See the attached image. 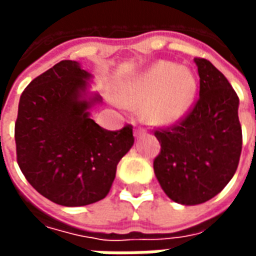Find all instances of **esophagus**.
<instances>
[{"label":"esophagus","instance_id":"obj_1","mask_svg":"<svg viewBox=\"0 0 256 256\" xmlns=\"http://www.w3.org/2000/svg\"><path fill=\"white\" fill-rule=\"evenodd\" d=\"M142 133H144V128H137L136 130H134V134H136V136H140V134H142Z\"/></svg>","mask_w":256,"mask_h":256}]
</instances>
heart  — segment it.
Instances as JSON below:
<instances>
[{"label": "heart", "mask_w": 256, "mask_h": 256, "mask_svg": "<svg viewBox=\"0 0 256 256\" xmlns=\"http://www.w3.org/2000/svg\"><path fill=\"white\" fill-rule=\"evenodd\" d=\"M196 76L188 67L158 62L120 88L123 106H142V118L152 124H170L188 112L196 94Z\"/></svg>", "instance_id": "obj_1"}]
</instances>
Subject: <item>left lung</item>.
Returning a JSON list of instances; mask_svg holds the SVG:
<instances>
[{
    "label": "left lung",
    "instance_id": "left-lung-1",
    "mask_svg": "<svg viewBox=\"0 0 256 256\" xmlns=\"http://www.w3.org/2000/svg\"><path fill=\"white\" fill-rule=\"evenodd\" d=\"M194 63L198 98L176 124L155 128L160 142L155 176L167 196L185 206L204 203L225 188L242 145L236 92L208 60L196 58Z\"/></svg>",
    "mask_w": 256,
    "mask_h": 256
}]
</instances>
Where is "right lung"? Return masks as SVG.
<instances>
[{"instance_id": "obj_1", "label": "right lung", "mask_w": 256, "mask_h": 256, "mask_svg": "<svg viewBox=\"0 0 256 256\" xmlns=\"http://www.w3.org/2000/svg\"><path fill=\"white\" fill-rule=\"evenodd\" d=\"M90 74L63 60L32 79L20 96L14 141L18 164L36 192L67 207L110 192L119 160L133 146V126L106 130L90 119L98 96L84 98Z\"/></svg>"}]
</instances>
